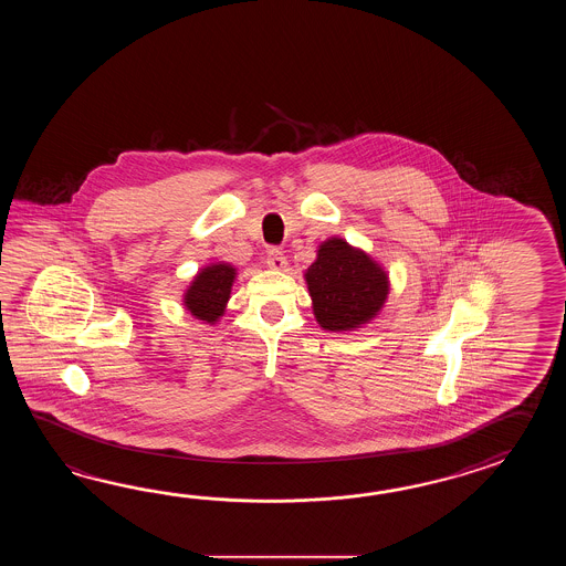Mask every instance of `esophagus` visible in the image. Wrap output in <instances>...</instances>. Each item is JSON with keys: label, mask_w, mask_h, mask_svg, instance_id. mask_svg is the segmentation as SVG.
Instances as JSON below:
<instances>
[{"label": "esophagus", "mask_w": 566, "mask_h": 566, "mask_svg": "<svg viewBox=\"0 0 566 566\" xmlns=\"http://www.w3.org/2000/svg\"><path fill=\"white\" fill-rule=\"evenodd\" d=\"M266 265H269V269H275V271H283V269L287 266V256L281 253L279 249H271V251L266 253Z\"/></svg>", "instance_id": "esophagus-1"}]
</instances>
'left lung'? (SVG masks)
<instances>
[{"label":"left lung","mask_w":566,"mask_h":566,"mask_svg":"<svg viewBox=\"0 0 566 566\" xmlns=\"http://www.w3.org/2000/svg\"><path fill=\"white\" fill-rule=\"evenodd\" d=\"M313 315L327 332H354L385 307L390 281L380 263L349 242L332 237L319 244L305 271Z\"/></svg>","instance_id":"1"}]
</instances>
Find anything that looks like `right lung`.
Returning <instances> with one entry per match:
<instances>
[{"mask_svg":"<svg viewBox=\"0 0 566 566\" xmlns=\"http://www.w3.org/2000/svg\"><path fill=\"white\" fill-rule=\"evenodd\" d=\"M237 279V266L230 263H210L200 269L184 293V307L202 324L214 325L227 312L230 291Z\"/></svg>","mask_w":566,"mask_h":566,"instance_id":"add662e5","label":"right lung"}]
</instances>
